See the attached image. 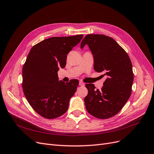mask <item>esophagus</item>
Returning a JSON list of instances; mask_svg holds the SVG:
<instances>
[{
    "label": "esophagus",
    "instance_id": "obj_1",
    "mask_svg": "<svg viewBox=\"0 0 154 154\" xmlns=\"http://www.w3.org/2000/svg\"><path fill=\"white\" fill-rule=\"evenodd\" d=\"M79 86H85V83H83L82 82H79Z\"/></svg>",
    "mask_w": 154,
    "mask_h": 154
}]
</instances>
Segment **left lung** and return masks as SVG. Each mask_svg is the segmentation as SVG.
<instances>
[{
    "label": "left lung",
    "mask_w": 154,
    "mask_h": 154,
    "mask_svg": "<svg viewBox=\"0 0 154 154\" xmlns=\"http://www.w3.org/2000/svg\"><path fill=\"white\" fill-rule=\"evenodd\" d=\"M88 45L94 59L95 71L103 72L107 78L101 90L94 84L85 86L88 93L84 101L88 113L98 119H108L124 107L131 94L133 82L132 64L128 54L112 38L90 34L81 42Z\"/></svg>",
    "instance_id": "1"
}]
</instances>
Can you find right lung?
<instances>
[{
    "instance_id": "obj_1",
    "label": "right lung",
    "mask_w": 154,
    "mask_h": 154,
    "mask_svg": "<svg viewBox=\"0 0 154 154\" xmlns=\"http://www.w3.org/2000/svg\"><path fill=\"white\" fill-rule=\"evenodd\" d=\"M83 35L52 37L34 45L23 67L22 87L32 107L41 116L54 119L64 114L79 82L59 81L57 71L66 64L67 55Z\"/></svg>"
}]
</instances>
